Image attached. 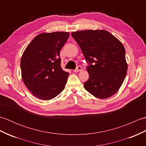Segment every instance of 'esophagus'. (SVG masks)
<instances>
[{"instance_id": "1", "label": "esophagus", "mask_w": 146, "mask_h": 146, "mask_svg": "<svg viewBox=\"0 0 146 146\" xmlns=\"http://www.w3.org/2000/svg\"><path fill=\"white\" fill-rule=\"evenodd\" d=\"M82 70V67L80 66H77V68L75 70H74V72H78V71H80Z\"/></svg>"}]
</instances>
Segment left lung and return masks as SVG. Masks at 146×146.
Masks as SVG:
<instances>
[{
    "instance_id": "obj_1",
    "label": "left lung",
    "mask_w": 146,
    "mask_h": 146,
    "mask_svg": "<svg viewBox=\"0 0 146 146\" xmlns=\"http://www.w3.org/2000/svg\"><path fill=\"white\" fill-rule=\"evenodd\" d=\"M71 36L89 64L85 89L98 98L111 97L119 90L127 71L122 42L105 30L80 31Z\"/></svg>"
}]
</instances>
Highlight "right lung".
I'll list each match as a JSON object with an SVG mask.
<instances>
[{"label":"right lung","instance_id":"add662e5","mask_svg":"<svg viewBox=\"0 0 146 146\" xmlns=\"http://www.w3.org/2000/svg\"><path fill=\"white\" fill-rule=\"evenodd\" d=\"M69 36L66 32L40 34L22 56V78L29 90L40 100H51L65 87L69 73L61 68L60 55Z\"/></svg>","mask_w":146,"mask_h":146}]
</instances>
